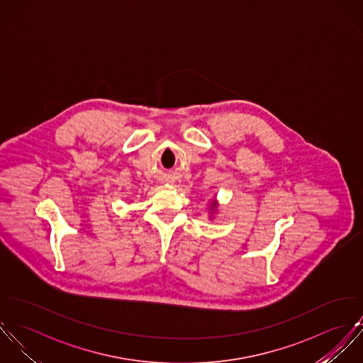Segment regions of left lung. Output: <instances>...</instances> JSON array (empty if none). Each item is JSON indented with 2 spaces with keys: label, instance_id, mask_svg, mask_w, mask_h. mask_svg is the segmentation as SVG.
Masks as SVG:
<instances>
[{
  "label": "left lung",
  "instance_id": "obj_1",
  "mask_svg": "<svg viewBox=\"0 0 363 363\" xmlns=\"http://www.w3.org/2000/svg\"><path fill=\"white\" fill-rule=\"evenodd\" d=\"M218 201H212V203H211V208H209V212H211V216L213 215V213H216V211H218Z\"/></svg>",
  "mask_w": 363,
  "mask_h": 363
}]
</instances>
